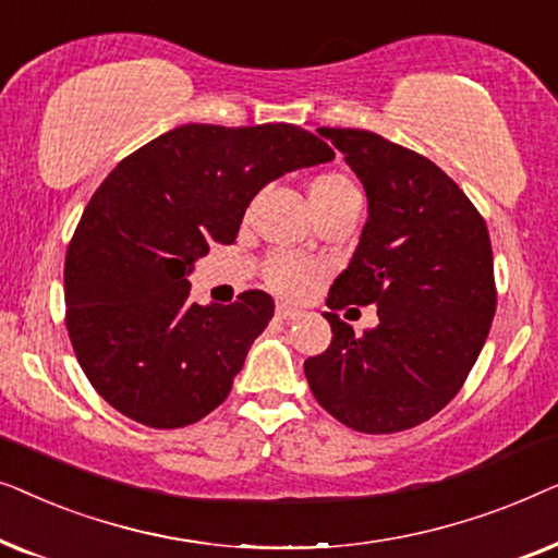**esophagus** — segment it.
I'll list each match as a JSON object with an SVG mask.
<instances>
[{
  "mask_svg": "<svg viewBox=\"0 0 558 558\" xmlns=\"http://www.w3.org/2000/svg\"><path fill=\"white\" fill-rule=\"evenodd\" d=\"M277 317H279V319H287V323H289V319L302 317V312L294 310V307H287V304H279V307H277Z\"/></svg>",
  "mask_w": 558,
  "mask_h": 558,
  "instance_id": "esophagus-1",
  "label": "esophagus"
}]
</instances>
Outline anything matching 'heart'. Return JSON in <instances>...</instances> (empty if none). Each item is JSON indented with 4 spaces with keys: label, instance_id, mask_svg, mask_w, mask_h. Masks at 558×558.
<instances>
[{
    "label": "heart",
    "instance_id": "heart-1",
    "mask_svg": "<svg viewBox=\"0 0 558 558\" xmlns=\"http://www.w3.org/2000/svg\"><path fill=\"white\" fill-rule=\"evenodd\" d=\"M307 197L312 210L317 213L348 201H361V190H357V185L348 174L323 172L310 182ZM319 279H323V266L317 262H310V258L279 254L266 264V284L281 296H304Z\"/></svg>",
    "mask_w": 558,
    "mask_h": 558
}]
</instances>
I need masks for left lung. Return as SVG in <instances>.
I'll return each mask as SVG.
<instances>
[{
	"mask_svg": "<svg viewBox=\"0 0 558 558\" xmlns=\"http://www.w3.org/2000/svg\"><path fill=\"white\" fill-rule=\"evenodd\" d=\"M363 182L368 220L325 312L332 342L304 361L319 407L350 429L391 434L454 399L495 315L493 248L483 216L437 165L363 129H317ZM376 303L361 339L333 315Z\"/></svg>",
	"mask_w": 558,
	"mask_h": 558,
	"instance_id": "left-lung-1",
	"label": "left lung"
}]
</instances>
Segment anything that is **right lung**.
Instances as JSON below:
<instances>
[{"mask_svg": "<svg viewBox=\"0 0 558 558\" xmlns=\"http://www.w3.org/2000/svg\"><path fill=\"white\" fill-rule=\"evenodd\" d=\"M335 159L294 124L172 129L113 167L68 246L65 325L90 386L155 429L201 422L231 393L274 300L190 302L210 243H233L258 190Z\"/></svg>", "mask_w": 558, "mask_h": 558, "instance_id": "1", "label": "right lung"}]
</instances>
